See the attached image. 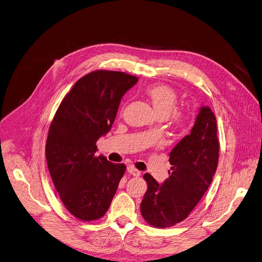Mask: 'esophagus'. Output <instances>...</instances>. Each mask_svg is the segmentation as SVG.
Returning a JSON list of instances; mask_svg holds the SVG:
<instances>
[{
  "label": "esophagus",
  "instance_id": "1",
  "mask_svg": "<svg viewBox=\"0 0 262 262\" xmlns=\"http://www.w3.org/2000/svg\"><path fill=\"white\" fill-rule=\"evenodd\" d=\"M127 171H128V173H130L134 177H139L141 174V172L138 169H136L134 166H132V165L127 167Z\"/></svg>",
  "mask_w": 262,
  "mask_h": 262
}]
</instances>
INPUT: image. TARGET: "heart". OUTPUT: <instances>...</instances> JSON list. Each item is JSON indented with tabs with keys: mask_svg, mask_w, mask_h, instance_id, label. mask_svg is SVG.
<instances>
[{
	"mask_svg": "<svg viewBox=\"0 0 262 262\" xmlns=\"http://www.w3.org/2000/svg\"><path fill=\"white\" fill-rule=\"evenodd\" d=\"M145 93L154 108L161 118H167L178 104V95L176 91L165 84H156L146 88ZM173 122L182 126L184 123L183 115L177 111L172 113Z\"/></svg>",
	"mask_w": 262,
	"mask_h": 262,
	"instance_id": "obj_1",
	"label": "heart"
}]
</instances>
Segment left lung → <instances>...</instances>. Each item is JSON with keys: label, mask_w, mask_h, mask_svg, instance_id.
<instances>
[{"label": "left lung", "mask_w": 262, "mask_h": 262, "mask_svg": "<svg viewBox=\"0 0 262 262\" xmlns=\"http://www.w3.org/2000/svg\"><path fill=\"white\" fill-rule=\"evenodd\" d=\"M219 152L215 115L209 106H202L190 134L169 154V178L159 184L149 173L143 176L147 182L140 206L143 219L157 228L184 221L208 190L217 168Z\"/></svg>", "instance_id": "8db88e82"}]
</instances>
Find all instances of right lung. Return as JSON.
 <instances>
[{
    "instance_id": "right-lung-1",
    "label": "right lung",
    "mask_w": 262,
    "mask_h": 262,
    "mask_svg": "<svg viewBox=\"0 0 262 262\" xmlns=\"http://www.w3.org/2000/svg\"><path fill=\"white\" fill-rule=\"evenodd\" d=\"M136 76L98 70L81 77L62 99L51 122L46 159L68 211L78 220L102 217L125 172L124 164L96 157V142L115 121L123 95Z\"/></svg>"
}]
</instances>
